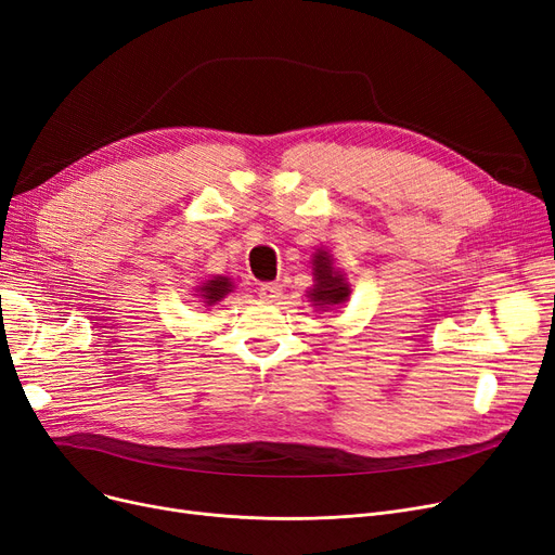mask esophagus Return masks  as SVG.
I'll list each match as a JSON object with an SVG mask.
<instances>
[{"label":"esophagus","mask_w":555,"mask_h":555,"mask_svg":"<svg viewBox=\"0 0 555 555\" xmlns=\"http://www.w3.org/2000/svg\"><path fill=\"white\" fill-rule=\"evenodd\" d=\"M279 295H281V288H279L276 283L264 281V283L258 285V297H260L262 301H276Z\"/></svg>","instance_id":"obj_1"}]
</instances>
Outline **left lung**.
Returning <instances> with one entry per match:
<instances>
[{
	"label": "left lung",
	"mask_w": 555,
	"mask_h": 555,
	"mask_svg": "<svg viewBox=\"0 0 555 555\" xmlns=\"http://www.w3.org/2000/svg\"><path fill=\"white\" fill-rule=\"evenodd\" d=\"M315 281L318 285L311 293V299L322 304V306H334L345 301L350 297V285L343 281V276L338 272H334V267L324 254L315 256Z\"/></svg>",
	"instance_id": "obj_1"
}]
</instances>
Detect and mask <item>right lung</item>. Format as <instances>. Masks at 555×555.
<instances>
[{
    "mask_svg": "<svg viewBox=\"0 0 555 555\" xmlns=\"http://www.w3.org/2000/svg\"><path fill=\"white\" fill-rule=\"evenodd\" d=\"M229 288H231V283H229V279H212V281H208V283H205L203 285V297H205V301H208V304H215V301H219L225 293H229Z\"/></svg>",
    "mask_w": 555,
    "mask_h": 555,
    "instance_id": "right-lung-1",
    "label": "right lung"
}]
</instances>
